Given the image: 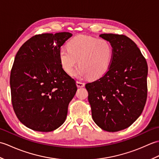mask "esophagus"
<instances>
[{"mask_svg": "<svg viewBox=\"0 0 159 159\" xmlns=\"http://www.w3.org/2000/svg\"><path fill=\"white\" fill-rule=\"evenodd\" d=\"M76 85L78 87H83L85 86V83H83V82H80V81H79V80H77L76 81Z\"/></svg>", "mask_w": 159, "mask_h": 159, "instance_id": "34e87169", "label": "esophagus"}]
</instances>
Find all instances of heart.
<instances>
[{
  "instance_id": "b5f03b06",
  "label": "heart",
  "mask_w": 159,
  "mask_h": 159,
  "mask_svg": "<svg viewBox=\"0 0 159 159\" xmlns=\"http://www.w3.org/2000/svg\"><path fill=\"white\" fill-rule=\"evenodd\" d=\"M113 54V47L107 40L79 35L67 43V48L61 49L59 59L63 69L70 76L74 75L79 59L76 75L95 79L109 70Z\"/></svg>"
}]
</instances>
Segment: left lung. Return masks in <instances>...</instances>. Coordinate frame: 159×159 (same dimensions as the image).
<instances>
[{
  "instance_id": "1",
  "label": "left lung",
  "mask_w": 159,
  "mask_h": 159,
  "mask_svg": "<svg viewBox=\"0 0 159 159\" xmlns=\"http://www.w3.org/2000/svg\"><path fill=\"white\" fill-rule=\"evenodd\" d=\"M100 36L113 47L112 61L107 72L85 88L95 123L104 130L117 132L129 127L142 113L148 94V64L127 36Z\"/></svg>"
}]
</instances>
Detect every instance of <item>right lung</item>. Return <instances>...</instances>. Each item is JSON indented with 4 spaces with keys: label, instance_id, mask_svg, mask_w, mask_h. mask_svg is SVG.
Returning <instances> with one entry per match:
<instances>
[{
    "label": "right lung",
    "instance_id": "obj_1",
    "mask_svg": "<svg viewBox=\"0 0 159 159\" xmlns=\"http://www.w3.org/2000/svg\"><path fill=\"white\" fill-rule=\"evenodd\" d=\"M72 35L68 32L35 35L15 57L10 75L12 106L20 122L33 130L52 131L66 119L77 87L63 70L59 52Z\"/></svg>",
    "mask_w": 159,
    "mask_h": 159
}]
</instances>
